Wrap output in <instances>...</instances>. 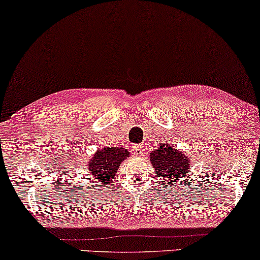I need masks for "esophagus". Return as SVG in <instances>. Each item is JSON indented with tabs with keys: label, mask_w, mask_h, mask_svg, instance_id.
Wrapping results in <instances>:
<instances>
[{
	"label": "esophagus",
	"mask_w": 260,
	"mask_h": 260,
	"mask_svg": "<svg viewBox=\"0 0 260 260\" xmlns=\"http://www.w3.org/2000/svg\"><path fill=\"white\" fill-rule=\"evenodd\" d=\"M144 148L143 145H140V144H138V145H135L134 146V154L136 155H143L144 154Z\"/></svg>",
	"instance_id": "34e87169"
}]
</instances>
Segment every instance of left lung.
I'll list each match as a JSON object with an SVG mask.
<instances>
[{
  "label": "left lung",
  "instance_id": "left-lung-1",
  "mask_svg": "<svg viewBox=\"0 0 260 260\" xmlns=\"http://www.w3.org/2000/svg\"><path fill=\"white\" fill-rule=\"evenodd\" d=\"M150 160L158 174L161 185H165L166 183L168 185L172 183L178 184V182L180 185H182V182L186 183L184 178L190 168V161L173 144H160L158 150L150 153Z\"/></svg>",
  "mask_w": 260,
  "mask_h": 260
}]
</instances>
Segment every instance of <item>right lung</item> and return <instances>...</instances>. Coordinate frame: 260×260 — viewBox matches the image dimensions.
<instances>
[{"mask_svg": "<svg viewBox=\"0 0 260 260\" xmlns=\"http://www.w3.org/2000/svg\"><path fill=\"white\" fill-rule=\"evenodd\" d=\"M129 156V152L123 147H106L98 151L88 162V172L98 182L108 185L114 181V176L120 164Z\"/></svg>", "mask_w": 260, "mask_h": 260, "instance_id": "1", "label": "right lung"}]
</instances>
